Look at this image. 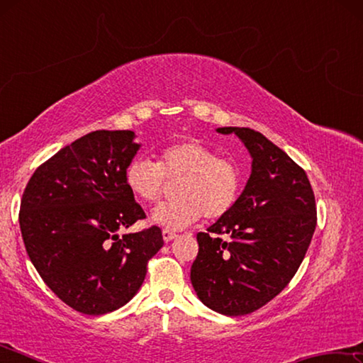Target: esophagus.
Segmentation results:
<instances>
[{
  "label": "esophagus",
  "mask_w": 363,
  "mask_h": 363,
  "mask_svg": "<svg viewBox=\"0 0 363 363\" xmlns=\"http://www.w3.org/2000/svg\"><path fill=\"white\" fill-rule=\"evenodd\" d=\"M162 235H163V240L167 242V243L171 242V240H174V238L177 237L174 232H171V230H168V229H164V230L162 232Z\"/></svg>",
  "instance_id": "1"
}]
</instances>
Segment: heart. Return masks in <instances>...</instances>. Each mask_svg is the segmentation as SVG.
<instances>
[{
    "mask_svg": "<svg viewBox=\"0 0 363 363\" xmlns=\"http://www.w3.org/2000/svg\"><path fill=\"white\" fill-rule=\"evenodd\" d=\"M176 184L179 199L164 201L152 211V223L168 230H181L206 216L219 219L229 213L242 186L240 169L230 160L219 158L210 147L195 140L169 145L157 163L134 158L125 171V184L138 200L153 203L162 196L167 181Z\"/></svg>",
    "mask_w": 363,
    "mask_h": 363,
    "instance_id": "b5f03b06",
    "label": "heart"
}]
</instances>
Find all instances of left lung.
<instances>
[{
	"label": "left lung",
	"mask_w": 363,
	"mask_h": 363,
	"mask_svg": "<svg viewBox=\"0 0 363 363\" xmlns=\"http://www.w3.org/2000/svg\"><path fill=\"white\" fill-rule=\"evenodd\" d=\"M216 131L242 140L251 174L232 210L208 233H196L190 281L206 307L233 317L259 309L290 284L314 235L317 210L304 169L266 136L250 128Z\"/></svg>",
	"instance_id": "1"
}]
</instances>
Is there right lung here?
<instances>
[{
    "instance_id": "right-lung-1",
    "label": "right lung",
    "mask_w": 363,
    "mask_h": 363,
    "mask_svg": "<svg viewBox=\"0 0 363 363\" xmlns=\"http://www.w3.org/2000/svg\"><path fill=\"white\" fill-rule=\"evenodd\" d=\"M133 131H93L35 171L19 224L45 284L82 314L102 315L139 291L147 262L163 247L160 227L123 233L144 219L125 184L140 144Z\"/></svg>"
}]
</instances>
